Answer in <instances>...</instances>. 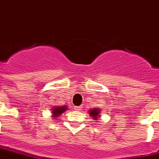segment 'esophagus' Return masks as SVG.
<instances>
[{
    "instance_id": "1",
    "label": "esophagus",
    "mask_w": 159,
    "mask_h": 159,
    "mask_svg": "<svg viewBox=\"0 0 159 159\" xmlns=\"http://www.w3.org/2000/svg\"><path fill=\"white\" fill-rule=\"evenodd\" d=\"M82 107L81 106H77V107H75V109H76V110H77V111H80V110H82Z\"/></svg>"
}]
</instances>
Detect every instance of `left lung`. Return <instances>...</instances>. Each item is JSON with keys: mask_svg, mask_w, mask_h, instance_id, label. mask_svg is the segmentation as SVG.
<instances>
[{"mask_svg": "<svg viewBox=\"0 0 159 159\" xmlns=\"http://www.w3.org/2000/svg\"><path fill=\"white\" fill-rule=\"evenodd\" d=\"M89 115H90L91 117H93V119L94 120H98V118L100 117V109L99 108H93L91 109L90 111H89Z\"/></svg>", "mask_w": 159, "mask_h": 159, "instance_id": "8db88e82", "label": "left lung"}]
</instances>
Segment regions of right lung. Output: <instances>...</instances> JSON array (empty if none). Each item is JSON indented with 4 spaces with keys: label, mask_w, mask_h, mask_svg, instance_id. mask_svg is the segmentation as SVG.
I'll use <instances>...</instances> for the list:
<instances>
[{
    "label": "right lung",
    "mask_w": 159,
    "mask_h": 159,
    "mask_svg": "<svg viewBox=\"0 0 159 159\" xmlns=\"http://www.w3.org/2000/svg\"><path fill=\"white\" fill-rule=\"evenodd\" d=\"M66 109H67V106L54 107L52 109V117H54V119H55L57 117H59L60 115L62 114L65 111H66Z\"/></svg>",
    "instance_id": "right-lung-1"
}]
</instances>
